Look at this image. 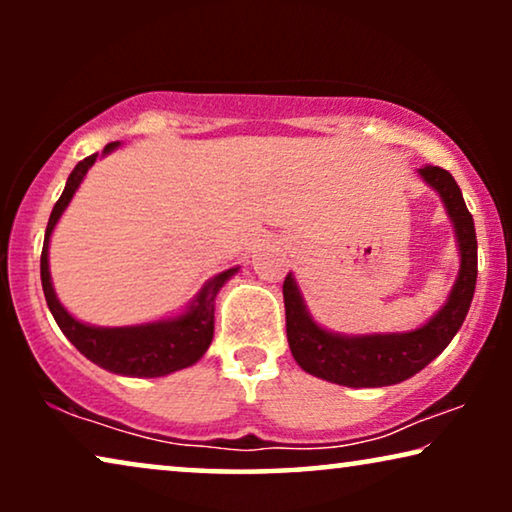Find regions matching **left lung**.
Here are the masks:
<instances>
[{
	"instance_id": "1",
	"label": "left lung",
	"mask_w": 512,
	"mask_h": 512,
	"mask_svg": "<svg viewBox=\"0 0 512 512\" xmlns=\"http://www.w3.org/2000/svg\"><path fill=\"white\" fill-rule=\"evenodd\" d=\"M424 181L436 188L457 230L461 270L457 284L443 310L429 324L410 333L389 335H345L328 333L314 324L305 312L303 298L291 275L284 279L286 338L298 366L321 380L345 384V387H387L419 373L436 359L464 324L471 307L475 279H478V240H475L473 216L466 209L457 181L443 167H422Z\"/></svg>"
}]
</instances>
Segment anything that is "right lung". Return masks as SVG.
<instances>
[{"instance_id": "add662e5", "label": "right lung", "mask_w": 512, "mask_h": 512, "mask_svg": "<svg viewBox=\"0 0 512 512\" xmlns=\"http://www.w3.org/2000/svg\"><path fill=\"white\" fill-rule=\"evenodd\" d=\"M118 142L104 146V153L114 151ZM97 153L83 158L79 165L69 174L65 191L60 200L55 202L51 219L46 226L44 249H41V286H44V296L51 310L53 319L58 321L60 331L67 335V340L79 349V352L97 366L109 370L116 375L128 377H160L170 375L174 370L193 366L202 354L207 352L209 342L214 335V298L228 277H233L237 268L221 272L214 279H209L205 289L200 291L195 305L186 314L177 319L158 321V324L144 326H125V328H95L76 321L60 300L55 298L51 286V272H48V240L58 223L60 214L72 200L81 179L86 177L88 167L95 163Z\"/></svg>"}]
</instances>
